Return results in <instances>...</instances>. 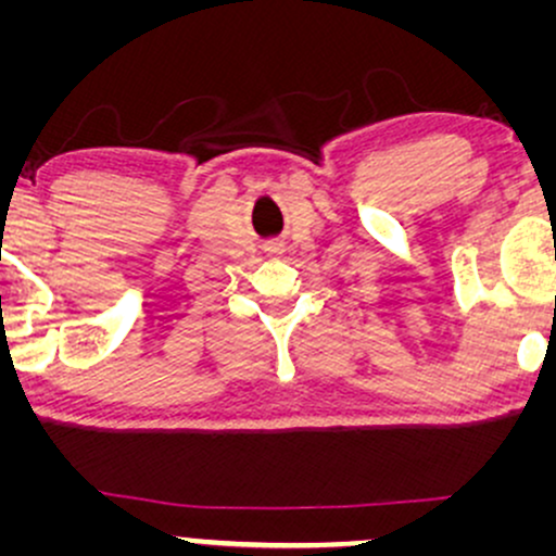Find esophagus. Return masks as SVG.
Segmentation results:
<instances>
[{
	"mask_svg": "<svg viewBox=\"0 0 556 556\" xmlns=\"http://www.w3.org/2000/svg\"><path fill=\"white\" fill-rule=\"evenodd\" d=\"M277 251H279V248H277Z\"/></svg>",
	"mask_w": 556,
	"mask_h": 556,
	"instance_id": "1",
	"label": "esophagus"
}]
</instances>
